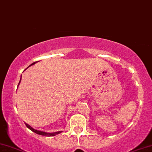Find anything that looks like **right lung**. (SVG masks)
<instances>
[{
	"label": "right lung",
	"instance_id": "obj_1",
	"mask_svg": "<svg viewBox=\"0 0 152 152\" xmlns=\"http://www.w3.org/2000/svg\"><path fill=\"white\" fill-rule=\"evenodd\" d=\"M38 61H35V62H34V63H32L29 66H32V65H34V64H35L36 63H37L38 62ZM28 66V67H29ZM26 69H27V68ZM25 69V70H26ZM21 77H22V75H21ZM21 77H20V81H19V83H18V86L20 85V81H21ZM25 125H26V126H27L28 129H31V130L32 132H35L36 134H39V135H42V136H56V135H57V134H60L61 132L62 131H58V132H52V133H49V132H42V131H39V130H37V129H35L34 128H33V127L31 126V125H29L28 124H26L25 123Z\"/></svg>",
	"mask_w": 152,
	"mask_h": 152
}]
</instances>
